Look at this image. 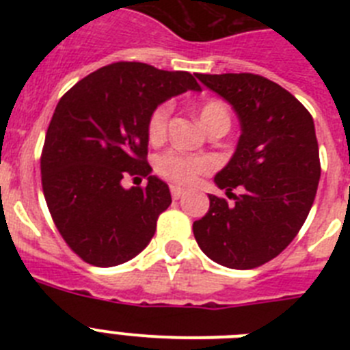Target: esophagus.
I'll list each match as a JSON object with an SVG mask.
<instances>
[{"label": "esophagus", "instance_id": "esophagus-1", "mask_svg": "<svg viewBox=\"0 0 350 350\" xmlns=\"http://www.w3.org/2000/svg\"><path fill=\"white\" fill-rule=\"evenodd\" d=\"M170 193H172L173 200H178V198L184 196L185 191L182 189V187H178V185H172V187H170Z\"/></svg>", "mask_w": 350, "mask_h": 350}]
</instances>
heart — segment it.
<instances>
[{"instance_id":"heart-1","label":"heart","mask_w":350,"mask_h":350,"mask_svg":"<svg viewBox=\"0 0 350 350\" xmlns=\"http://www.w3.org/2000/svg\"><path fill=\"white\" fill-rule=\"evenodd\" d=\"M170 113H172V105L161 103L152 110L147 120V135L150 142H161L166 135V126H168ZM200 120L206 129L217 122H230V110L221 101H206L200 108ZM212 168V161L206 156H198V154H187L182 150H168L161 154L156 161V172L166 180L173 184L191 185L198 180L200 175L206 173Z\"/></svg>"}]
</instances>
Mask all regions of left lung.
<instances>
[{"label":"left lung","mask_w":350,"mask_h":350,"mask_svg":"<svg viewBox=\"0 0 350 350\" xmlns=\"http://www.w3.org/2000/svg\"><path fill=\"white\" fill-rule=\"evenodd\" d=\"M198 79L233 107L242 135L230 163L215 175L205 217L194 221L200 249L234 270L258 268L293 242L314 203L321 178L314 119L295 96L254 73ZM240 187L243 194L230 191Z\"/></svg>","instance_id":"obj_1"}]
</instances>
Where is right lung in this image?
Here are the masks:
<instances>
[{
    "mask_svg": "<svg viewBox=\"0 0 350 350\" xmlns=\"http://www.w3.org/2000/svg\"><path fill=\"white\" fill-rule=\"evenodd\" d=\"M185 91H202L189 71L120 61L77 82L55 107L40 161L43 194L64 242L89 265L129 261L156 233L172 194L150 175L147 120ZM133 174L148 185L124 190L120 182Z\"/></svg>",
    "mask_w": 350,
    "mask_h": 350,
    "instance_id": "add662e5",
    "label": "right lung"
}]
</instances>
